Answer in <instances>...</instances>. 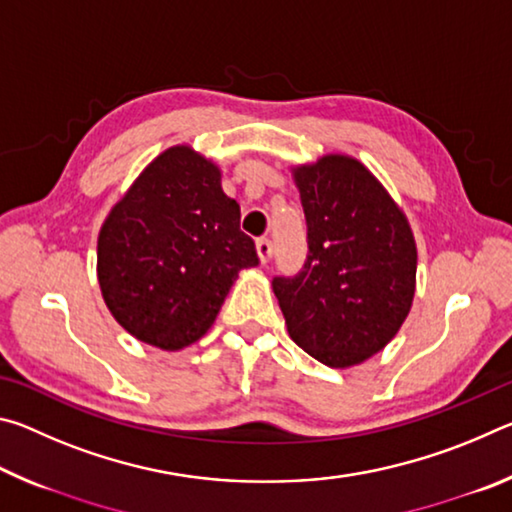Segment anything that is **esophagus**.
Returning <instances> with one entry per match:
<instances>
[{
  "instance_id": "esophagus-1",
  "label": "esophagus",
  "mask_w": 512,
  "mask_h": 512,
  "mask_svg": "<svg viewBox=\"0 0 512 512\" xmlns=\"http://www.w3.org/2000/svg\"><path fill=\"white\" fill-rule=\"evenodd\" d=\"M255 248H257V255H259V259H262V264H266L268 259H271V255H273V244H271V239H268V237H259V239H257V244H255Z\"/></svg>"
}]
</instances>
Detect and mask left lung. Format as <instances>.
I'll use <instances>...</instances> for the list:
<instances>
[{
    "label": "left lung",
    "mask_w": 512,
    "mask_h": 512,
    "mask_svg": "<svg viewBox=\"0 0 512 512\" xmlns=\"http://www.w3.org/2000/svg\"><path fill=\"white\" fill-rule=\"evenodd\" d=\"M307 219V262L273 277L289 336L329 368L377 354L409 316L418 250L404 212L348 155L293 169Z\"/></svg>",
    "instance_id": "left-lung-1"
}]
</instances>
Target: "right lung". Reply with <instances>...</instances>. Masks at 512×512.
Returning <instances> with one entry per match:
<instances>
[{"mask_svg":"<svg viewBox=\"0 0 512 512\" xmlns=\"http://www.w3.org/2000/svg\"><path fill=\"white\" fill-rule=\"evenodd\" d=\"M239 219L214 162L189 146L158 155L99 232V287L117 323L160 350L201 339L241 268L259 264Z\"/></svg>","mask_w":512,"mask_h":512,"instance_id":"obj_1","label":"right lung"}]
</instances>
